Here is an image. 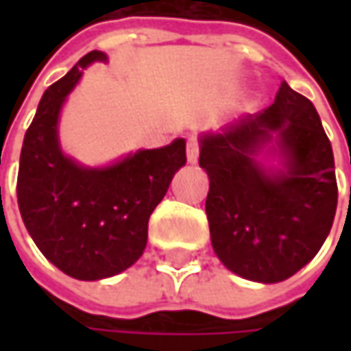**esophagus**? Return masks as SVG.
<instances>
[{
    "mask_svg": "<svg viewBox=\"0 0 351 351\" xmlns=\"http://www.w3.org/2000/svg\"><path fill=\"white\" fill-rule=\"evenodd\" d=\"M187 160H189V164H197V160H199V141L195 136L187 138Z\"/></svg>",
    "mask_w": 351,
    "mask_h": 351,
    "instance_id": "34e87169",
    "label": "esophagus"
}]
</instances>
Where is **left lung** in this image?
Segmentation results:
<instances>
[{
	"mask_svg": "<svg viewBox=\"0 0 351 351\" xmlns=\"http://www.w3.org/2000/svg\"><path fill=\"white\" fill-rule=\"evenodd\" d=\"M269 141L282 154L276 172L255 160ZM199 166L210 242L230 271L277 283L317 256L338 205L334 154L315 105L287 82L267 109L201 136Z\"/></svg>",
	"mask_w": 351,
	"mask_h": 351,
	"instance_id": "1",
	"label": "left lung"
}]
</instances>
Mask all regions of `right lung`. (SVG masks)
Wrapping results in <instances>:
<instances>
[{"instance_id":"right-lung-1","label":"right lung","mask_w":351,"mask_h":351,"mask_svg":"<svg viewBox=\"0 0 351 351\" xmlns=\"http://www.w3.org/2000/svg\"><path fill=\"white\" fill-rule=\"evenodd\" d=\"M103 60V52L91 50L45 91L23 141L17 176V203L34 244L48 262L82 281L117 276L141 258L148 219L187 160L183 138L107 168H84L62 154V105L82 70Z\"/></svg>"}]
</instances>
